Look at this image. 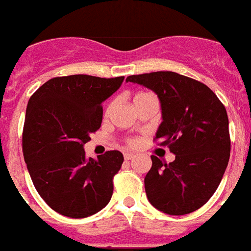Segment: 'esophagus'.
<instances>
[{
    "label": "esophagus",
    "instance_id": "1",
    "mask_svg": "<svg viewBox=\"0 0 251 251\" xmlns=\"http://www.w3.org/2000/svg\"><path fill=\"white\" fill-rule=\"evenodd\" d=\"M135 157L134 154H131V153H125L124 154V158H125V161H130V159H132V158Z\"/></svg>",
    "mask_w": 251,
    "mask_h": 251
}]
</instances>
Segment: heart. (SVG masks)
<instances>
[{
  "label": "heart",
  "mask_w": 251,
  "mask_h": 251,
  "mask_svg": "<svg viewBox=\"0 0 251 251\" xmlns=\"http://www.w3.org/2000/svg\"><path fill=\"white\" fill-rule=\"evenodd\" d=\"M147 93H140L138 94V96L135 97V98H138V97H142V96H145ZM129 145H131V147H134V145H136V140H129Z\"/></svg>",
  "instance_id": "1"
}]
</instances>
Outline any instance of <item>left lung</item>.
<instances>
[{
	"label": "left lung",
	"mask_w": 251,
	"mask_h": 251,
	"mask_svg": "<svg viewBox=\"0 0 251 251\" xmlns=\"http://www.w3.org/2000/svg\"><path fill=\"white\" fill-rule=\"evenodd\" d=\"M126 81L158 96L162 122L154 139L175 154L171 163L151 157V168L144 178L148 201L171 216L199 209L217 190L228 165L226 108L205 84L172 71L131 75Z\"/></svg>",
	"instance_id": "8db88e82"
}]
</instances>
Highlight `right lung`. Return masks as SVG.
Wrapping results in <instances>:
<instances>
[{"label":"right lung","mask_w":251,"mask_h":251,"mask_svg":"<svg viewBox=\"0 0 251 251\" xmlns=\"http://www.w3.org/2000/svg\"><path fill=\"white\" fill-rule=\"evenodd\" d=\"M125 77H53L30 97L23 130V153L31 181L46 203L70 218L106 207L124 155L108 151L86 158L84 144L100 127L102 102Z\"/></svg>","instance_id":"right-lung-1"}]
</instances>
